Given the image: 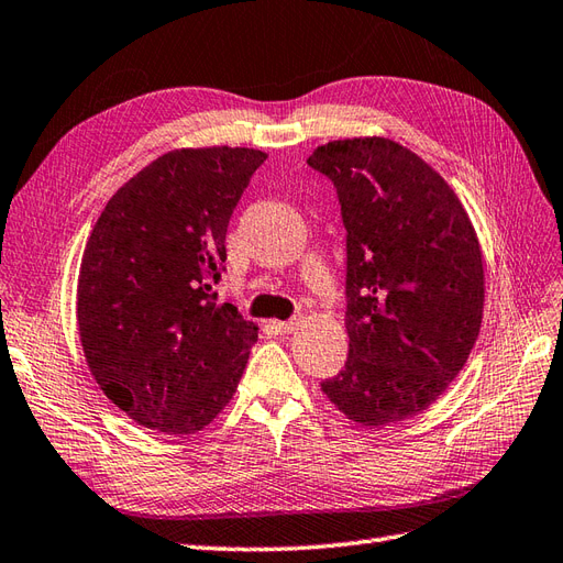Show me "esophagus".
Returning <instances> with one entry per match:
<instances>
[{
  "instance_id": "1",
  "label": "esophagus",
  "mask_w": 563,
  "mask_h": 563,
  "mask_svg": "<svg viewBox=\"0 0 563 563\" xmlns=\"http://www.w3.org/2000/svg\"><path fill=\"white\" fill-rule=\"evenodd\" d=\"M298 327H300V318H294V320H279V322H277V329H279V332H296Z\"/></svg>"
}]
</instances>
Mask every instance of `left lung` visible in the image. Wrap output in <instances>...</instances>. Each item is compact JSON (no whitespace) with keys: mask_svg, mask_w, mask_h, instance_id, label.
<instances>
[{"mask_svg":"<svg viewBox=\"0 0 563 563\" xmlns=\"http://www.w3.org/2000/svg\"><path fill=\"white\" fill-rule=\"evenodd\" d=\"M346 227L349 358L322 391L349 420L385 428L422 413L475 346L485 306L471 217L428 162L379 135L308 157Z\"/></svg>","mask_w":563,"mask_h":563,"instance_id":"1","label":"left lung"}]
</instances>
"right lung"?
Segmentation results:
<instances>
[{"label":"right lung","mask_w":563,"mask_h":563,"mask_svg":"<svg viewBox=\"0 0 563 563\" xmlns=\"http://www.w3.org/2000/svg\"><path fill=\"white\" fill-rule=\"evenodd\" d=\"M253 147H181L109 198L86 243L76 320L86 363L133 422L196 434L234 399L257 324L214 303Z\"/></svg>","instance_id":"add662e5"}]
</instances>
